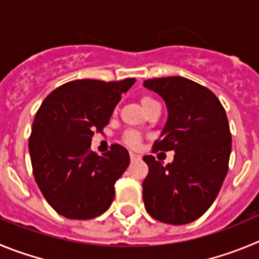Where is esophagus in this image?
<instances>
[{
  "label": "esophagus",
  "instance_id": "esophagus-1",
  "mask_svg": "<svg viewBox=\"0 0 259 259\" xmlns=\"http://www.w3.org/2000/svg\"><path fill=\"white\" fill-rule=\"evenodd\" d=\"M130 160H132V161H138V160H141V156L137 155V153L134 152H130Z\"/></svg>",
  "mask_w": 259,
  "mask_h": 259
}]
</instances>
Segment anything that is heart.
<instances>
[{"label": "heart", "mask_w": 259, "mask_h": 259, "mask_svg": "<svg viewBox=\"0 0 259 259\" xmlns=\"http://www.w3.org/2000/svg\"><path fill=\"white\" fill-rule=\"evenodd\" d=\"M141 103H142V107H143V108H146L147 106H151V104H153V103H158V102L155 101L152 97L144 95V97H142ZM122 141H124V143L127 144L129 147H133V148H138V147L141 146L142 137L139 133L130 130V132L125 133Z\"/></svg>", "instance_id": "obj_1"}]
</instances>
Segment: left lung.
<instances>
[{
	"label": "left lung",
	"mask_w": 259,
	"mask_h": 259,
	"mask_svg": "<svg viewBox=\"0 0 259 259\" xmlns=\"http://www.w3.org/2000/svg\"><path fill=\"white\" fill-rule=\"evenodd\" d=\"M143 85L157 93L167 108L153 152H176L167 165L151 155L143 157L148 165L144 206L160 222H193L210 208L227 174L232 142L227 115L208 88L188 78H152Z\"/></svg>",
	"instance_id": "left-lung-1"
}]
</instances>
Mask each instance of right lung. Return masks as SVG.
I'll return each instance as SVG.
<instances>
[{
	"instance_id": "right-lung-1",
	"label": "right lung",
	"mask_w": 259,
	"mask_h": 259,
	"mask_svg": "<svg viewBox=\"0 0 259 259\" xmlns=\"http://www.w3.org/2000/svg\"><path fill=\"white\" fill-rule=\"evenodd\" d=\"M134 82L135 78L71 81L51 92L37 111L28 144L32 169L44 197L60 215L92 220L112 204L129 152L112 144L111 151L98 156L90 144Z\"/></svg>"
}]
</instances>
